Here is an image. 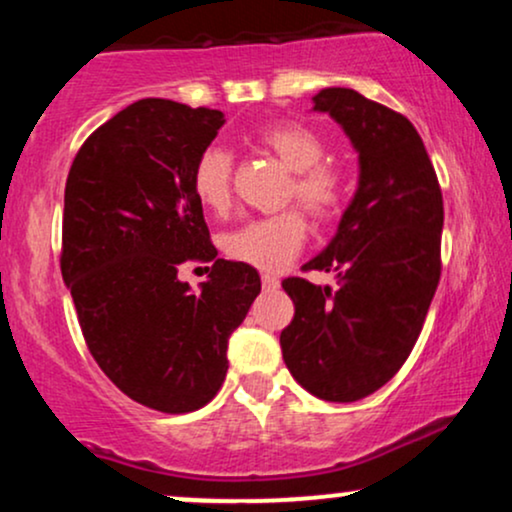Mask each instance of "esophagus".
Listing matches in <instances>:
<instances>
[{
	"label": "esophagus",
	"mask_w": 512,
	"mask_h": 512,
	"mask_svg": "<svg viewBox=\"0 0 512 512\" xmlns=\"http://www.w3.org/2000/svg\"><path fill=\"white\" fill-rule=\"evenodd\" d=\"M262 286L267 291H274V289H279V279H276L274 274H262Z\"/></svg>",
	"instance_id": "obj_1"
}]
</instances>
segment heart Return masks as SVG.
I'll return each mask as SVG.
<instances>
[{
	"label": "heart",
	"mask_w": 512,
	"mask_h": 512,
	"mask_svg": "<svg viewBox=\"0 0 512 512\" xmlns=\"http://www.w3.org/2000/svg\"><path fill=\"white\" fill-rule=\"evenodd\" d=\"M257 146L272 154L286 170L291 182L286 197L296 199L315 221H332L346 199V178L332 163H322L327 146L310 127L298 122H279L257 134ZM233 158L219 146L202 151L192 170V192L204 209L223 214L231 207ZM305 219L301 211L286 209L279 214L250 219L223 236V252L250 267L276 272L289 264L303 248Z\"/></svg>",
	"instance_id": "b5f03b06"
}]
</instances>
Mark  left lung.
<instances>
[{
    "label": "left lung",
    "mask_w": 512,
    "mask_h": 512,
    "mask_svg": "<svg viewBox=\"0 0 512 512\" xmlns=\"http://www.w3.org/2000/svg\"><path fill=\"white\" fill-rule=\"evenodd\" d=\"M313 103L356 149L358 187L327 248L303 264L332 272L337 286L284 279L296 315L279 342L310 395L356 402L380 390L419 339L440 279L443 195L407 117L354 88H322Z\"/></svg>",
    "instance_id": "8db88e82"
}]
</instances>
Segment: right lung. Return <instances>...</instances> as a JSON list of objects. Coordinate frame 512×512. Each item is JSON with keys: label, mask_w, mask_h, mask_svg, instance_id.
<instances>
[{"label": "right lung", "mask_w": 512, "mask_h": 512, "mask_svg": "<svg viewBox=\"0 0 512 512\" xmlns=\"http://www.w3.org/2000/svg\"><path fill=\"white\" fill-rule=\"evenodd\" d=\"M221 110L127 105L76 154L64 187L62 279L96 363L144 407L185 414L219 392L228 339L260 293L245 262L216 260L192 170ZM214 261L192 292L180 263Z\"/></svg>", "instance_id": "right-lung-1"}]
</instances>
